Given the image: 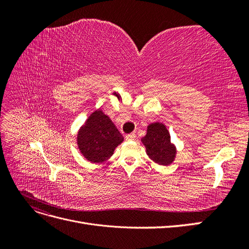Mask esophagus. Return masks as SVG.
Masks as SVG:
<instances>
[{
    "instance_id": "1",
    "label": "esophagus",
    "mask_w": 249,
    "mask_h": 249,
    "mask_svg": "<svg viewBox=\"0 0 249 249\" xmlns=\"http://www.w3.org/2000/svg\"><path fill=\"white\" fill-rule=\"evenodd\" d=\"M135 138H136V134H135V133L129 134V135H126V136H125V140H127V141H131V140H134Z\"/></svg>"
}]
</instances>
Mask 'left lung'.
<instances>
[{"label": "left lung", "instance_id": "1", "mask_svg": "<svg viewBox=\"0 0 249 249\" xmlns=\"http://www.w3.org/2000/svg\"><path fill=\"white\" fill-rule=\"evenodd\" d=\"M141 141L146 148V154L156 163L168 165L175 160L177 149L170 142L169 132L163 124H150Z\"/></svg>", "mask_w": 249, "mask_h": 249}]
</instances>
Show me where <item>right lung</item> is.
<instances>
[{"label": "right lung", "mask_w": 249, "mask_h": 249, "mask_svg": "<svg viewBox=\"0 0 249 249\" xmlns=\"http://www.w3.org/2000/svg\"><path fill=\"white\" fill-rule=\"evenodd\" d=\"M77 141L81 154L88 161L101 163L113 155L124 137L112 120L103 111L96 110L80 129Z\"/></svg>", "instance_id": "add662e5"}]
</instances>
